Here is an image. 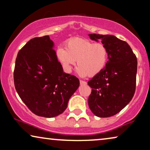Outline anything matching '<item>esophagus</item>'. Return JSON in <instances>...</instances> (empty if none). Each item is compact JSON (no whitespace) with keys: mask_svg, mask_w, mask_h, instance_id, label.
I'll use <instances>...</instances> for the list:
<instances>
[{"mask_svg":"<svg viewBox=\"0 0 150 150\" xmlns=\"http://www.w3.org/2000/svg\"><path fill=\"white\" fill-rule=\"evenodd\" d=\"M80 83H81V85H87V82L83 81H80Z\"/></svg>","mask_w":150,"mask_h":150,"instance_id":"34e87169","label":"esophagus"}]
</instances>
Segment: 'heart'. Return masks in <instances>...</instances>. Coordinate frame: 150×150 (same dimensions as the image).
<instances>
[{
    "mask_svg": "<svg viewBox=\"0 0 150 150\" xmlns=\"http://www.w3.org/2000/svg\"><path fill=\"white\" fill-rule=\"evenodd\" d=\"M57 57L67 72H71L77 61V74L80 76H94L105 67L108 51L102 43H93L87 39L75 38L67 41L65 48L59 47L57 49Z\"/></svg>",
    "mask_w": 150,
    "mask_h": 150,
    "instance_id": "1",
    "label": "heart"
}]
</instances>
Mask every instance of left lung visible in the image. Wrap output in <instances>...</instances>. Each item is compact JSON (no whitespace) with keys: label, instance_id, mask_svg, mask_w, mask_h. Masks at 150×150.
<instances>
[{"label":"left lung","instance_id":"1","mask_svg":"<svg viewBox=\"0 0 150 150\" xmlns=\"http://www.w3.org/2000/svg\"><path fill=\"white\" fill-rule=\"evenodd\" d=\"M108 51V60L100 74L88 82L92 88L88 100L96 116L108 117L121 111L134 96L136 88L137 59L128 43L111 35L89 34Z\"/></svg>","mask_w":150,"mask_h":150}]
</instances>
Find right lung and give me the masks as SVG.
<instances>
[{
  "mask_svg": "<svg viewBox=\"0 0 150 150\" xmlns=\"http://www.w3.org/2000/svg\"><path fill=\"white\" fill-rule=\"evenodd\" d=\"M54 48L48 35L30 40L18 53L13 73L24 103L34 114L48 118L66 109L80 85L79 79L63 71Z\"/></svg>",
  "mask_w": 150,
  "mask_h": 150,
  "instance_id": "obj_1",
  "label": "right lung"
}]
</instances>
